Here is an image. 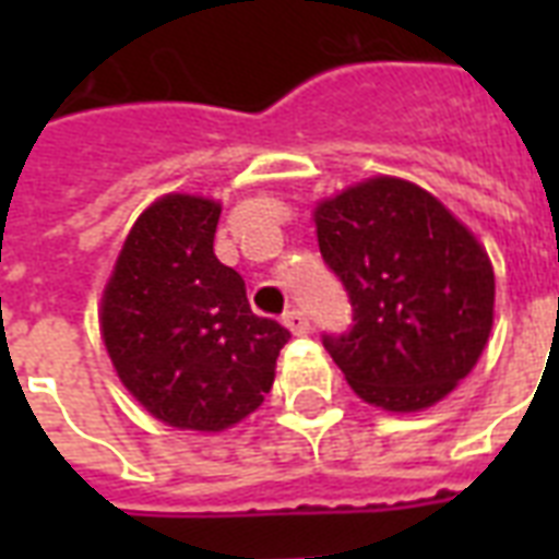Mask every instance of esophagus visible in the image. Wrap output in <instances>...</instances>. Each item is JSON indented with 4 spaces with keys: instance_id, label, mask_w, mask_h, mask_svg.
<instances>
[{
    "instance_id": "esophagus-1",
    "label": "esophagus",
    "mask_w": 559,
    "mask_h": 559,
    "mask_svg": "<svg viewBox=\"0 0 559 559\" xmlns=\"http://www.w3.org/2000/svg\"><path fill=\"white\" fill-rule=\"evenodd\" d=\"M284 324H287L289 333H296V336H307V333H310V319H307V313H301V310H287V313H284Z\"/></svg>"
}]
</instances>
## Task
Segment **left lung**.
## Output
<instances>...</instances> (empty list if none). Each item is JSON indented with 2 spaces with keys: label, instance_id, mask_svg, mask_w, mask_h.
<instances>
[{
  "label": "left lung",
  "instance_id": "1",
  "mask_svg": "<svg viewBox=\"0 0 559 559\" xmlns=\"http://www.w3.org/2000/svg\"><path fill=\"white\" fill-rule=\"evenodd\" d=\"M319 249L350 301L322 342L371 406L417 412L447 397L493 328V266L424 188L377 177L316 209Z\"/></svg>",
  "mask_w": 559,
  "mask_h": 559
}]
</instances>
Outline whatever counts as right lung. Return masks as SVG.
I'll use <instances>...</instances> for the list:
<instances>
[{
    "label": "right lung",
    "mask_w": 559,
    "mask_h": 559,
    "mask_svg": "<svg viewBox=\"0 0 559 559\" xmlns=\"http://www.w3.org/2000/svg\"><path fill=\"white\" fill-rule=\"evenodd\" d=\"M219 205L168 193L135 219L100 301V333L130 394L162 424L219 432L270 394L289 331L254 316L214 254Z\"/></svg>",
    "instance_id": "1"
}]
</instances>
